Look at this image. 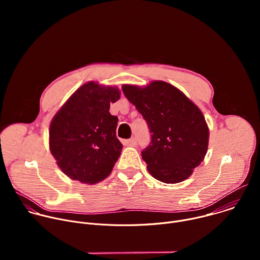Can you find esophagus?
<instances>
[{"label": "esophagus", "instance_id": "1", "mask_svg": "<svg viewBox=\"0 0 260 260\" xmlns=\"http://www.w3.org/2000/svg\"><path fill=\"white\" fill-rule=\"evenodd\" d=\"M128 143H129L131 146L135 147V146H137V139H136V138H131V139L128 140Z\"/></svg>", "mask_w": 260, "mask_h": 260}]
</instances>
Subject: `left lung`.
I'll use <instances>...</instances> for the list:
<instances>
[{
	"label": "left lung",
	"mask_w": 260,
	"mask_h": 260,
	"mask_svg": "<svg viewBox=\"0 0 260 260\" xmlns=\"http://www.w3.org/2000/svg\"><path fill=\"white\" fill-rule=\"evenodd\" d=\"M121 88L151 134L150 145L142 151L148 172L167 184L186 180L208 151L209 127L200 108L165 81Z\"/></svg>",
	"instance_id": "left-lung-1"
}]
</instances>
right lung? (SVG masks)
<instances>
[{
  "mask_svg": "<svg viewBox=\"0 0 260 260\" xmlns=\"http://www.w3.org/2000/svg\"><path fill=\"white\" fill-rule=\"evenodd\" d=\"M120 99L116 86L87 82L57 111L49 127V149L72 180L96 184L106 179L122 151L116 138L118 118L109 112Z\"/></svg>",
  "mask_w": 260,
  "mask_h": 260,
  "instance_id": "add662e5",
  "label": "right lung"
}]
</instances>
